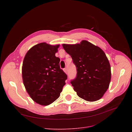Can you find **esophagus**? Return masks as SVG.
Masks as SVG:
<instances>
[{
  "instance_id": "obj_1",
  "label": "esophagus",
  "mask_w": 132,
  "mask_h": 132,
  "mask_svg": "<svg viewBox=\"0 0 132 132\" xmlns=\"http://www.w3.org/2000/svg\"><path fill=\"white\" fill-rule=\"evenodd\" d=\"M64 72L66 73V74H67V69L66 68H64Z\"/></svg>"
}]
</instances>
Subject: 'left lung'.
Listing matches in <instances>:
<instances>
[{
    "instance_id": "8db88e82",
    "label": "left lung",
    "mask_w": 132,
    "mask_h": 132,
    "mask_svg": "<svg viewBox=\"0 0 132 132\" xmlns=\"http://www.w3.org/2000/svg\"><path fill=\"white\" fill-rule=\"evenodd\" d=\"M77 67V77L71 83L80 98L89 102L101 99L109 88L111 67L100 47L87 40L79 44H62Z\"/></svg>"
}]
</instances>
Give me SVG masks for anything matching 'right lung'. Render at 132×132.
Segmentation results:
<instances>
[{
    "instance_id": "right-lung-1",
    "label": "right lung",
    "mask_w": 132,
    "mask_h": 132,
    "mask_svg": "<svg viewBox=\"0 0 132 132\" xmlns=\"http://www.w3.org/2000/svg\"><path fill=\"white\" fill-rule=\"evenodd\" d=\"M59 45L40 43L32 46L24 58L22 75L24 86L32 100L48 105L60 96L67 76L60 68L55 54Z\"/></svg>"
}]
</instances>
